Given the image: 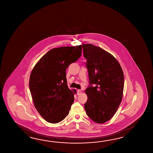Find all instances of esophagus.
I'll return each instance as SVG.
<instances>
[{"instance_id": "1", "label": "esophagus", "mask_w": 153, "mask_h": 153, "mask_svg": "<svg viewBox=\"0 0 153 153\" xmlns=\"http://www.w3.org/2000/svg\"><path fill=\"white\" fill-rule=\"evenodd\" d=\"M81 92H82V91H81V90H78V91H77V94L79 95V94H80Z\"/></svg>"}]
</instances>
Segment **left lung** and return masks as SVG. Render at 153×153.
Returning <instances> with one entry per match:
<instances>
[{
  "label": "left lung",
  "mask_w": 153,
  "mask_h": 153,
  "mask_svg": "<svg viewBox=\"0 0 153 153\" xmlns=\"http://www.w3.org/2000/svg\"><path fill=\"white\" fill-rule=\"evenodd\" d=\"M90 84L85 90L86 113L91 120L103 124L111 120L123 99L124 73L117 59L110 53L91 44H82Z\"/></svg>",
  "instance_id": "1"
}]
</instances>
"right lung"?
I'll return each instance as SVG.
<instances>
[{"instance_id": "right-lung-1", "label": "right lung", "mask_w": 153, "mask_h": 153, "mask_svg": "<svg viewBox=\"0 0 153 153\" xmlns=\"http://www.w3.org/2000/svg\"><path fill=\"white\" fill-rule=\"evenodd\" d=\"M81 45L53 48L32 71L29 85L33 103L48 123H59L68 115L76 91L69 88L65 71L81 56Z\"/></svg>"}]
</instances>
